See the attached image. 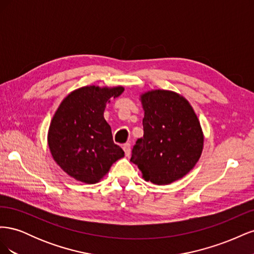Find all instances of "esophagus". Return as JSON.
<instances>
[{"label":"esophagus","mask_w":254,"mask_h":254,"mask_svg":"<svg viewBox=\"0 0 254 254\" xmlns=\"http://www.w3.org/2000/svg\"><path fill=\"white\" fill-rule=\"evenodd\" d=\"M123 149L125 151V156L129 157L130 156V144L126 143L124 146H123Z\"/></svg>","instance_id":"esophagus-1"}]
</instances>
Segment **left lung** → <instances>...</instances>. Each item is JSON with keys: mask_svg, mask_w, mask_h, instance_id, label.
Wrapping results in <instances>:
<instances>
[{"mask_svg": "<svg viewBox=\"0 0 254 254\" xmlns=\"http://www.w3.org/2000/svg\"><path fill=\"white\" fill-rule=\"evenodd\" d=\"M144 135L132 148L131 161L145 181L166 186L193 170L203 149L204 135L188 99L168 90L140 95Z\"/></svg>", "mask_w": 254, "mask_h": 254, "instance_id": "left-lung-1", "label": "left lung"}]
</instances>
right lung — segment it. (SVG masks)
<instances>
[{
    "instance_id": "add662e5",
    "label": "right lung",
    "mask_w": 254,
    "mask_h": 254,
    "mask_svg": "<svg viewBox=\"0 0 254 254\" xmlns=\"http://www.w3.org/2000/svg\"><path fill=\"white\" fill-rule=\"evenodd\" d=\"M124 87L86 86L72 91L51 121L48 144L54 161L66 175L86 184L101 181L124 157L104 118L106 105Z\"/></svg>"
}]
</instances>
